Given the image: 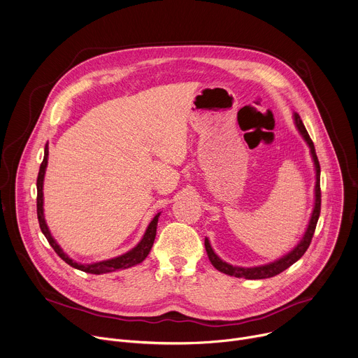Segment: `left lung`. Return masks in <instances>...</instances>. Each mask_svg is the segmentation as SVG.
I'll return each instance as SVG.
<instances>
[{
    "label": "left lung",
    "instance_id": "1",
    "mask_svg": "<svg viewBox=\"0 0 358 358\" xmlns=\"http://www.w3.org/2000/svg\"><path fill=\"white\" fill-rule=\"evenodd\" d=\"M294 119H296V125L300 131V134L303 135V138L306 139V142L308 143L310 146V150H311V156L314 159V165H315V205H314V210H313V215H311V219H310V223H308V227H307V231L304 234V237L301 239V242L297 245V248L294 250H292L287 256L282 257L280 260H275L270 264H264V266H259V267H236V266H231V264H227L226 262H223L222 259H219L215 252L212 250L210 248V243L208 239H205V248H206V252H208V256H209V260L210 263L222 273L224 274H229V275H234V277H245V279H250V280H257V279H268V277H273V275H277L280 274L282 271H285L286 268H289L292 264H294L304 253L306 250L308 249L310 243H311V239H313V234H314V230H315V226H317V220H319V216H320V210H322V190H320V164H319V159H317V155H315V150H314V145H313V141L308 135V132L306 131L301 119L297 113H294Z\"/></svg>",
    "mask_w": 358,
    "mask_h": 358
}]
</instances>
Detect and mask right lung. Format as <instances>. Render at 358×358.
<instances>
[{"label":"right lung","instance_id":"1","mask_svg":"<svg viewBox=\"0 0 358 358\" xmlns=\"http://www.w3.org/2000/svg\"><path fill=\"white\" fill-rule=\"evenodd\" d=\"M47 162H48V145L45 146V152H44V161L41 162V166H39V172H38V178H36V216H38V222H39V227H41V231L44 233V236L47 237L48 243L51 245V248L55 250V253L69 266H72L73 268L83 270L85 273H92V274H102V273H109V271H115L119 268H128L132 267L135 264H139L141 262H143L146 259V256L149 255L152 246H153V241L156 236V226H157V217L159 213L153 217V220L149 223L143 239L141 241V243L134 248L131 252L110 259V260H103L99 263H92V264H78L76 262H73L72 259H69L62 249L57 245V242L54 241V237L51 236L48 226L45 223L44 219V209H43V182H44V175H45V168H47Z\"/></svg>","mask_w":358,"mask_h":358}]
</instances>
